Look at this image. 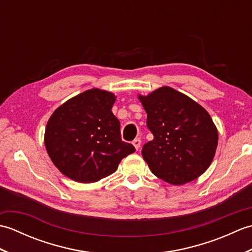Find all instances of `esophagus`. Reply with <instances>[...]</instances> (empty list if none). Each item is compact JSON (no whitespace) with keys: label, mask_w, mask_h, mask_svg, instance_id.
I'll use <instances>...</instances> for the list:
<instances>
[{"label":"esophagus","mask_w":252,"mask_h":252,"mask_svg":"<svg viewBox=\"0 0 252 252\" xmlns=\"http://www.w3.org/2000/svg\"><path fill=\"white\" fill-rule=\"evenodd\" d=\"M133 145H134L136 151H138V149H140V147H141V140H140V138H135V140L133 141Z\"/></svg>","instance_id":"obj_1"}]
</instances>
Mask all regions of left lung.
<instances>
[{
  "mask_svg": "<svg viewBox=\"0 0 252 252\" xmlns=\"http://www.w3.org/2000/svg\"><path fill=\"white\" fill-rule=\"evenodd\" d=\"M137 97L154 135L142 149L152 172L172 185L189 183L206 172L219 140L218 129L208 111L170 87Z\"/></svg>",
  "mask_w": 252,
  "mask_h": 252,
  "instance_id": "1",
  "label": "left lung"
}]
</instances>
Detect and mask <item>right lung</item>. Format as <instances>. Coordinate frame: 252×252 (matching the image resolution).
Returning <instances> with one entry per match:
<instances>
[{"instance_id": "add662e5", "label": "right lung", "mask_w": 252, "mask_h": 252, "mask_svg": "<svg viewBox=\"0 0 252 252\" xmlns=\"http://www.w3.org/2000/svg\"><path fill=\"white\" fill-rule=\"evenodd\" d=\"M114 93L91 89L68 99L47 121L46 152L61 172L79 183H94L112 174L135 152L121 140L120 121L112 114Z\"/></svg>"}]
</instances>
